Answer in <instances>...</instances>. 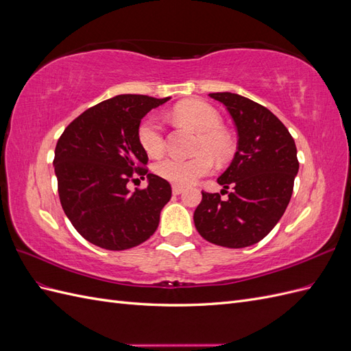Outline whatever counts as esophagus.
<instances>
[{"label": "esophagus", "instance_id": "34e87169", "mask_svg": "<svg viewBox=\"0 0 351 351\" xmlns=\"http://www.w3.org/2000/svg\"><path fill=\"white\" fill-rule=\"evenodd\" d=\"M183 192H184V187L178 186V184H174V186H173V193H174V195H182Z\"/></svg>", "mask_w": 351, "mask_h": 351}]
</instances>
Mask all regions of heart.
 <instances>
[{"label": "heart", "instance_id": "1", "mask_svg": "<svg viewBox=\"0 0 351 351\" xmlns=\"http://www.w3.org/2000/svg\"><path fill=\"white\" fill-rule=\"evenodd\" d=\"M174 115L199 133L196 146L199 155L195 158L168 156L159 161L155 169L159 177L168 182L187 186L210 173L212 161L206 153L217 161H222L230 155L231 143L228 136L221 130L222 119L219 112L204 101H186L180 104L174 110ZM137 139L149 156H158L164 152L165 141L162 125L154 115H147L142 120L137 129ZM202 152L204 154H202Z\"/></svg>", "mask_w": 351, "mask_h": 351}]
</instances>
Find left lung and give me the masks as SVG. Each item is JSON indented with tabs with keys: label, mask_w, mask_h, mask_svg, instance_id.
I'll return each mask as SVG.
<instances>
[{
	"label": "left lung",
	"mask_w": 351,
	"mask_h": 351,
	"mask_svg": "<svg viewBox=\"0 0 351 351\" xmlns=\"http://www.w3.org/2000/svg\"><path fill=\"white\" fill-rule=\"evenodd\" d=\"M230 112L237 129V152L217 182L233 187L229 199L202 192L193 221L199 234L222 247L261 241L277 226L291 199L299 173L294 139L268 108L231 92L209 93Z\"/></svg>",
	"instance_id": "8db88e82"
}]
</instances>
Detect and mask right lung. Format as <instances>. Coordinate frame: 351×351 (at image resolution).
<instances>
[{"label":"right lung","instance_id":"add662e5","mask_svg":"<svg viewBox=\"0 0 351 351\" xmlns=\"http://www.w3.org/2000/svg\"><path fill=\"white\" fill-rule=\"evenodd\" d=\"M169 98L117 95L80 114L57 142L54 171L61 206L79 234L95 246L125 250L149 239L171 199L167 180L147 174V154L137 139L143 117ZM136 171L148 178L132 194Z\"/></svg>","mask_w":351,"mask_h":351}]
</instances>
